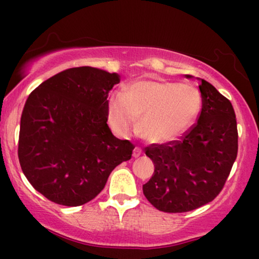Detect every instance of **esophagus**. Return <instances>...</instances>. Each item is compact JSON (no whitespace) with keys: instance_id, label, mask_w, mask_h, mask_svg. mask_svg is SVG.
Instances as JSON below:
<instances>
[{"instance_id":"1","label":"esophagus","mask_w":259,"mask_h":259,"mask_svg":"<svg viewBox=\"0 0 259 259\" xmlns=\"http://www.w3.org/2000/svg\"><path fill=\"white\" fill-rule=\"evenodd\" d=\"M141 152H142V150H141V147H139V146H136L135 148H134V152H133V156L135 157H139L140 154H141Z\"/></svg>"}]
</instances>
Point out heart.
Returning a JSON list of instances; mask_svg holds the SVG:
<instances>
[{
	"instance_id": "obj_1",
	"label": "heart",
	"mask_w": 259,
	"mask_h": 259,
	"mask_svg": "<svg viewBox=\"0 0 259 259\" xmlns=\"http://www.w3.org/2000/svg\"><path fill=\"white\" fill-rule=\"evenodd\" d=\"M201 95L186 84L138 80L108 99V120L115 133L127 135L139 119L142 138L165 142L179 136L194 123L201 109Z\"/></svg>"
}]
</instances>
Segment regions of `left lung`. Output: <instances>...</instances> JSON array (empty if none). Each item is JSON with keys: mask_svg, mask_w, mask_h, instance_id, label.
Wrapping results in <instances>:
<instances>
[{"mask_svg": "<svg viewBox=\"0 0 259 259\" xmlns=\"http://www.w3.org/2000/svg\"><path fill=\"white\" fill-rule=\"evenodd\" d=\"M198 88L202 109L194 125L179 140L145 148L154 173L142 190L162 212H190L214 200L236 159L239 135L233 105L206 80L200 79Z\"/></svg>", "mask_w": 259, "mask_h": 259, "instance_id": "left-lung-1", "label": "left lung"}]
</instances>
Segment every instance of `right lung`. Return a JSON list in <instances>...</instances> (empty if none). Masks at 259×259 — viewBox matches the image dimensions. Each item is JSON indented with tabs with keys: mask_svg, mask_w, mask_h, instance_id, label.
Returning a JSON list of instances; mask_svg holds the SVG:
<instances>
[{
	"mask_svg": "<svg viewBox=\"0 0 259 259\" xmlns=\"http://www.w3.org/2000/svg\"><path fill=\"white\" fill-rule=\"evenodd\" d=\"M119 75L70 68L45 80L22 113L18 157L29 183L47 200L75 207L94 200L134 145L109 129L108 92Z\"/></svg>",
	"mask_w": 259,
	"mask_h": 259,
	"instance_id": "1",
	"label": "right lung"
}]
</instances>
